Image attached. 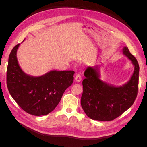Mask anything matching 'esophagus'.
Masks as SVG:
<instances>
[{
  "mask_svg": "<svg viewBox=\"0 0 147 147\" xmlns=\"http://www.w3.org/2000/svg\"><path fill=\"white\" fill-rule=\"evenodd\" d=\"M75 81L77 82H80L82 80V77L81 75L80 74H77L76 76L75 77Z\"/></svg>",
  "mask_w": 147,
  "mask_h": 147,
  "instance_id": "obj_1",
  "label": "esophagus"
}]
</instances>
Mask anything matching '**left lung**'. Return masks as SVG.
Instances as JSON below:
<instances>
[{
	"label": "left lung",
	"instance_id": "obj_1",
	"mask_svg": "<svg viewBox=\"0 0 147 147\" xmlns=\"http://www.w3.org/2000/svg\"><path fill=\"white\" fill-rule=\"evenodd\" d=\"M123 55L129 59L134 70L129 80L123 85L115 86L102 81L97 65L89 66L84 72L81 105L87 116L92 119L112 121L129 109L137 95L139 65L127 47Z\"/></svg>",
	"mask_w": 147,
	"mask_h": 147
}]
</instances>
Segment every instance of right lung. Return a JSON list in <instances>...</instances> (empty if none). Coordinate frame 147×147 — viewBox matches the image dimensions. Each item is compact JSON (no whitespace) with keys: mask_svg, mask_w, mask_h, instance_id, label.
Returning a JSON list of instances; mask_svg holds the SVG:
<instances>
[{"mask_svg":"<svg viewBox=\"0 0 147 147\" xmlns=\"http://www.w3.org/2000/svg\"><path fill=\"white\" fill-rule=\"evenodd\" d=\"M20 45L18 44L12 49L8 58V90L25 112L35 116L47 115L56 108L65 90L72 84L75 72L73 70H51L38 77L26 74L17 59Z\"/></svg>","mask_w":147,"mask_h":147,"instance_id":"1","label":"right lung"}]
</instances>
